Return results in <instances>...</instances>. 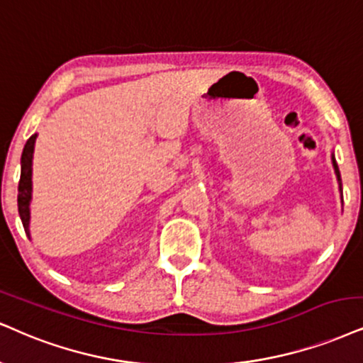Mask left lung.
Segmentation results:
<instances>
[{
	"mask_svg": "<svg viewBox=\"0 0 363 363\" xmlns=\"http://www.w3.org/2000/svg\"><path fill=\"white\" fill-rule=\"evenodd\" d=\"M333 164H335V173H337L340 185H342V178H340V169H338V167H337V161H335V160H333Z\"/></svg>",
	"mask_w": 363,
	"mask_h": 363,
	"instance_id": "obj_1",
	"label": "left lung"
}]
</instances>
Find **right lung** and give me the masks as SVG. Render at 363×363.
I'll return each instance as SVG.
<instances>
[{
  "mask_svg": "<svg viewBox=\"0 0 363 363\" xmlns=\"http://www.w3.org/2000/svg\"><path fill=\"white\" fill-rule=\"evenodd\" d=\"M37 134L30 136L23 147V155H21V177L18 183V212H20L21 222H23L25 232L30 235V199H31V158H33V146Z\"/></svg>",
  "mask_w": 363,
  "mask_h": 363,
  "instance_id": "obj_1",
  "label": "right lung"
}]
</instances>
